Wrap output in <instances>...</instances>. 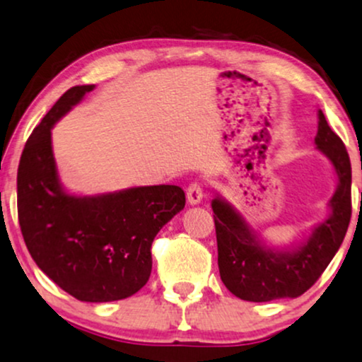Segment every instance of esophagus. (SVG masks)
Returning a JSON list of instances; mask_svg holds the SVG:
<instances>
[{
	"label": "esophagus",
	"instance_id": "obj_1",
	"mask_svg": "<svg viewBox=\"0 0 362 362\" xmlns=\"http://www.w3.org/2000/svg\"><path fill=\"white\" fill-rule=\"evenodd\" d=\"M186 196H188V203L189 204H198L203 199V185L202 182L194 181L191 182L186 189Z\"/></svg>",
	"mask_w": 362,
	"mask_h": 362
}]
</instances>
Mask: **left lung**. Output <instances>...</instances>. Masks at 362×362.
<instances>
[{
    "label": "left lung",
    "mask_w": 362,
    "mask_h": 362,
    "mask_svg": "<svg viewBox=\"0 0 362 362\" xmlns=\"http://www.w3.org/2000/svg\"><path fill=\"white\" fill-rule=\"evenodd\" d=\"M315 144L332 163L339 182L329 202L331 216L315 226L309 240L296 250H270L228 203L221 198L211 202L220 276L226 288L242 300L270 302L302 296L317 282L344 240L352 213L351 160L344 142L329 127L322 110H319Z\"/></svg>",
    "instance_id": "left-lung-1"
}]
</instances>
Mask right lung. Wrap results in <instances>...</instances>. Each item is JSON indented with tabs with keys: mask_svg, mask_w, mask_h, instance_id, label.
I'll return each instance as SVG.
<instances>
[{
	"mask_svg": "<svg viewBox=\"0 0 362 362\" xmlns=\"http://www.w3.org/2000/svg\"><path fill=\"white\" fill-rule=\"evenodd\" d=\"M93 86L69 88L26 141L18 166V221L31 258L62 290L83 302H112L144 287L151 247L185 208L180 186L129 188L100 196L62 189L52 127Z\"/></svg>",
	"mask_w": 362,
	"mask_h": 362,
	"instance_id": "obj_1",
	"label": "right lung"
}]
</instances>
